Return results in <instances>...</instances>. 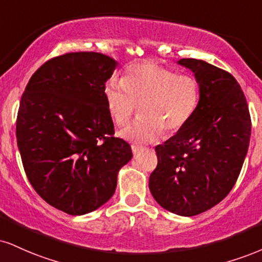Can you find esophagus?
I'll use <instances>...</instances> for the list:
<instances>
[{"mask_svg": "<svg viewBox=\"0 0 262 262\" xmlns=\"http://www.w3.org/2000/svg\"><path fill=\"white\" fill-rule=\"evenodd\" d=\"M143 149H144V147L139 146V145H132V151H133L134 155H137V154L140 152V151Z\"/></svg>", "mask_w": 262, "mask_h": 262, "instance_id": "obj_1", "label": "esophagus"}]
</instances>
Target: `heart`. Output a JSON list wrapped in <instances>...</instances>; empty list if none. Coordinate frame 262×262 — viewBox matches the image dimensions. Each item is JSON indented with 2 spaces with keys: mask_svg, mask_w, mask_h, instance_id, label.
<instances>
[{
  "mask_svg": "<svg viewBox=\"0 0 262 262\" xmlns=\"http://www.w3.org/2000/svg\"><path fill=\"white\" fill-rule=\"evenodd\" d=\"M121 84L108 81L103 96L110 116L119 127L127 124L140 106L141 117L119 132V137L130 143H151L163 130L177 133L199 105L200 86L193 75L178 74L154 63L128 68Z\"/></svg>",
  "mask_w": 262,
  "mask_h": 262,
  "instance_id": "heart-1",
  "label": "heart"
}]
</instances>
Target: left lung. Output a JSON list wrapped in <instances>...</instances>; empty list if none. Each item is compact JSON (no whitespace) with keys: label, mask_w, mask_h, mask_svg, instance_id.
Listing matches in <instances>:
<instances>
[{"label":"left lung","mask_w":262,"mask_h":262,"mask_svg":"<svg viewBox=\"0 0 262 262\" xmlns=\"http://www.w3.org/2000/svg\"><path fill=\"white\" fill-rule=\"evenodd\" d=\"M178 64L190 69L199 83V105L184 128L155 147L159 162L149 188L160 206L189 217L210 210L234 187L251 121L232 74L201 59L182 58Z\"/></svg>","instance_id":"1"}]
</instances>
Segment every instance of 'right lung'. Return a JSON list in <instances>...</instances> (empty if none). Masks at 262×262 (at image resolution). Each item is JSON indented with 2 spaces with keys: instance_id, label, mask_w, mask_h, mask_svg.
<instances>
[{
  "instance_id": "add662e5",
  "label": "right lung",
  "mask_w": 262,
  "mask_h": 262,
  "mask_svg": "<svg viewBox=\"0 0 262 262\" xmlns=\"http://www.w3.org/2000/svg\"><path fill=\"white\" fill-rule=\"evenodd\" d=\"M118 63L97 52H72L30 78L17 117L24 171L37 194L69 215H85L112 198L130 145L115 127L103 89Z\"/></svg>"
}]
</instances>
